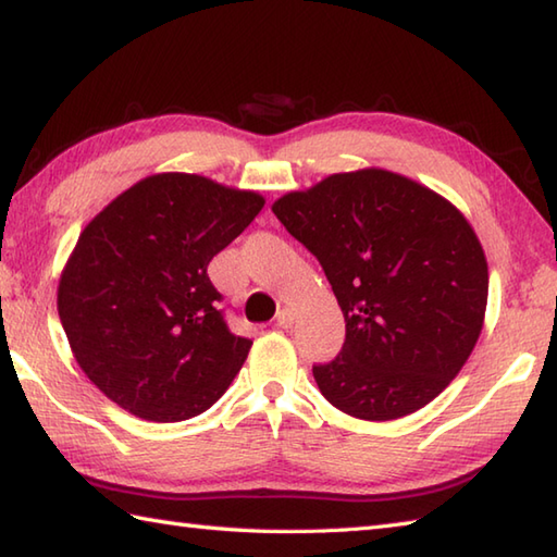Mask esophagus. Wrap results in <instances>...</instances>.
I'll return each mask as SVG.
<instances>
[{"label": "esophagus", "instance_id": "obj_1", "mask_svg": "<svg viewBox=\"0 0 557 557\" xmlns=\"http://www.w3.org/2000/svg\"><path fill=\"white\" fill-rule=\"evenodd\" d=\"M275 323H277V327H292L294 313L289 309H280L277 315H275Z\"/></svg>", "mask_w": 557, "mask_h": 557}]
</instances>
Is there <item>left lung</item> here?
Wrapping results in <instances>:
<instances>
[{"label": "left lung", "instance_id": "8db88e82", "mask_svg": "<svg viewBox=\"0 0 557 557\" xmlns=\"http://www.w3.org/2000/svg\"><path fill=\"white\" fill-rule=\"evenodd\" d=\"M272 212L318 258L347 335L313 366L323 397L366 421L407 417L435 399L483 327L488 265L465 215L407 176L333 174Z\"/></svg>", "mask_w": 557, "mask_h": 557}]
</instances>
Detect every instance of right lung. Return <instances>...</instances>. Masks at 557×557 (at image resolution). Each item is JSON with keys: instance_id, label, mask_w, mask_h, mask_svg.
I'll use <instances>...</instances> for the list:
<instances>
[{"instance_id": "1", "label": "right lung", "mask_w": 557, "mask_h": 557, "mask_svg": "<svg viewBox=\"0 0 557 557\" xmlns=\"http://www.w3.org/2000/svg\"><path fill=\"white\" fill-rule=\"evenodd\" d=\"M265 206L198 174H152L81 232L57 309L92 383L148 421L210 409L239 373L251 339L218 309L208 263Z\"/></svg>"}]
</instances>
